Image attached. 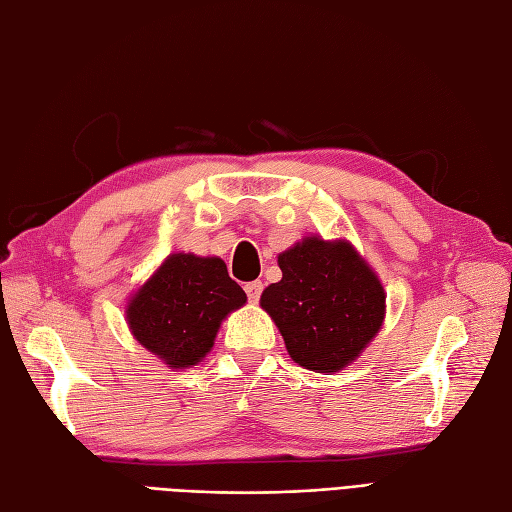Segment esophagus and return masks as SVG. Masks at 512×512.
Listing matches in <instances>:
<instances>
[{
	"label": "esophagus",
	"mask_w": 512,
	"mask_h": 512,
	"mask_svg": "<svg viewBox=\"0 0 512 512\" xmlns=\"http://www.w3.org/2000/svg\"><path fill=\"white\" fill-rule=\"evenodd\" d=\"M245 293H247V299H250V301H258V299H260V293H262V282H260V280L247 282V284H245Z\"/></svg>",
	"instance_id": "obj_1"
}]
</instances>
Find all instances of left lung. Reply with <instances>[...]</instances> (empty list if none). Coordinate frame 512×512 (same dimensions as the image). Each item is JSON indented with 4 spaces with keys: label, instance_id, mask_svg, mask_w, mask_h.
<instances>
[{
    "label": "left lung",
    "instance_id": "obj_1",
    "mask_svg": "<svg viewBox=\"0 0 512 512\" xmlns=\"http://www.w3.org/2000/svg\"><path fill=\"white\" fill-rule=\"evenodd\" d=\"M282 280L269 284L260 306L278 325L295 364L338 372L359 357L385 319V290L344 241L306 237L278 256Z\"/></svg>",
    "mask_w": 512,
    "mask_h": 512
}]
</instances>
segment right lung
<instances>
[{
	"mask_svg": "<svg viewBox=\"0 0 512 512\" xmlns=\"http://www.w3.org/2000/svg\"><path fill=\"white\" fill-rule=\"evenodd\" d=\"M247 301L217 256L170 254L127 306L133 338L170 368L196 366L219 325Z\"/></svg>",
	"mask_w": 512,
	"mask_h": 512,
	"instance_id": "right-lung-1",
	"label": "right lung"
}]
</instances>
